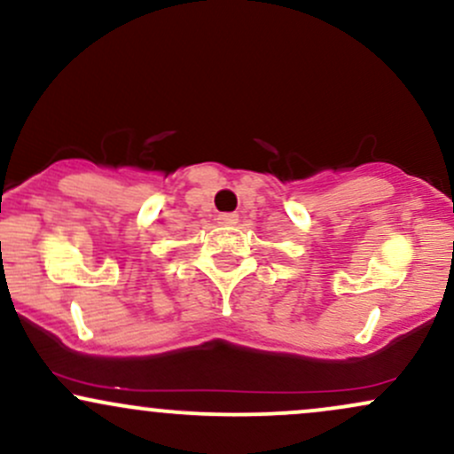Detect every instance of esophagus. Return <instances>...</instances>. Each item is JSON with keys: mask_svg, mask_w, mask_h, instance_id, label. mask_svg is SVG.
<instances>
[{"mask_svg": "<svg viewBox=\"0 0 454 454\" xmlns=\"http://www.w3.org/2000/svg\"><path fill=\"white\" fill-rule=\"evenodd\" d=\"M217 220H220L222 226H234V223L239 222V215L237 213H220V217H217Z\"/></svg>", "mask_w": 454, "mask_h": 454, "instance_id": "1", "label": "esophagus"}]
</instances>
